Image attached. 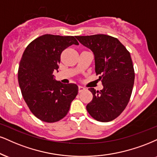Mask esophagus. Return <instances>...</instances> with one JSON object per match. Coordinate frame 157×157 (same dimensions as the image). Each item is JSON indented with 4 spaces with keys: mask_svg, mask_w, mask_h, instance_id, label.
<instances>
[{
    "mask_svg": "<svg viewBox=\"0 0 157 157\" xmlns=\"http://www.w3.org/2000/svg\"><path fill=\"white\" fill-rule=\"evenodd\" d=\"M84 90H85V87H84V86H78V92H82Z\"/></svg>",
    "mask_w": 157,
    "mask_h": 157,
    "instance_id": "1",
    "label": "esophagus"
}]
</instances>
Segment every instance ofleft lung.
Segmentation results:
<instances>
[{
  "label": "left lung",
  "mask_w": 157,
  "mask_h": 157,
  "mask_svg": "<svg viewBox=\"0 0 157 157\" xmlns=\"http://www.w3.org/2000/svg\"><path fill=\"white\" fill-rule=\"evenodd\" d=\"M94 56L95 72L103 86L102 90H89L93 98L86 105L97 121L108 122L122 113L132 94L135 71L130 54L117 38L104 34L75 36Z\"/></svg>",
  "instance_id": "obj_1"
}]
</instances>
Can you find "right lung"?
Returning a JSON list of instances; mask_svg holds the SVG:
<instances>
[{
	"label": "right lung",
	"mask_w": 157,
	"mask_h": 157,
	"mask_svg": "<svg viewBox=\"0 0 157 157\" xmlns=\"http://www.w3.org/2000/svg\"><path fill=\"white\" fill-rule=\"evenodd\" d=\"M78 42L73 36L45 34L33 40L19 63L18 82L29 109L35 117L48 123L67 115L78 94L75 84L56 81L53 72L59 68L63 50Z\"/></svg>",
	"instance_id": "1"
}]
</instances>
